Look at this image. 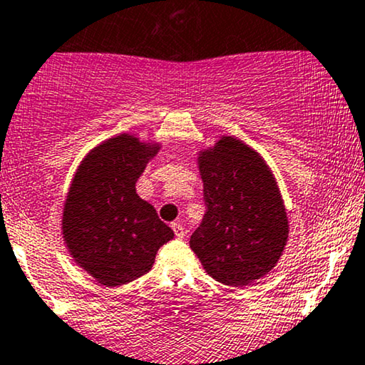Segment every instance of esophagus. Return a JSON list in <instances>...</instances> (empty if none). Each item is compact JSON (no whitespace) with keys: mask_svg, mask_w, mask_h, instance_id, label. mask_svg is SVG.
<instances>
[{"mask_svg":"<svg viewBox=\"0 0 365 365\" xmlns=\"http://www.w3.org/2000/svg\"><path fill=\"white\" fill-rule=\"evenodd\" d=\"M172 229H173L175 236H177V237L182 239L183 236H185V227H183V225L180 222H172Z\"/></svg>","mask_w":365,"mask_h":365,"instance_id":"obj_1","label":"esophagus"}]
</instances>
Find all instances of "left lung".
<instances>
[{"mask_svg":"<svg viewBox=\"0 0 365 365\" xmlns=\"http://www.w3.org/2000/svg\"><path fill=\"white\" fill-rule=\"evenodd\" d=\"M205 215L190 247L212 278L246 286L271 271L288 239V219L264 160L225 136L198 156Z\"/></svg>","mask_w":365,"mask_h":365,"instance_id":"8db88e82","label":"left lung"}]
</instances>
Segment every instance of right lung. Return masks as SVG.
<instances>
[{"label": "right lung", "mask_w": 365, "mask_h": 365, "mask_svg": "<svg viewBox=\"0 0 365 365\" xmlns=\"http://www.w3.org/2000/svg\"><path fill=\"white\" fill-rule=\"evenodd\" d=\"M158 146L119 135L82 161L63 209V239L77 264L106 286L148 273L173 230L136 193V182Z\"/></svg>", "instance_id": "1"}]
</instances>
